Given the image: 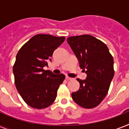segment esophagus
Returning a JSON list of instances; mask_svg holds the SVG:
<instances>
[{
	"label": "esophagus",
	"instance_id": "esophagus-1",
	"mask_svg": "<svg viewBox=\"0 0 129 129\" xmlns=\"http://www.w3.org/2000/svg\"><path fill=\"white\" fill-rule=\"evenodd\" d=\"M66 79L67 80H72V78H70V77H68V76L66 77Z\"/></svg>",
	"mask_w": 129,
	"mask_h": 129
}]
</instances>
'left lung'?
<instances>
[{
  "label": "left lung",
  "instance_id": "8db88e82",
  "mask_svg": "<svg viewBox=\"0 0 129 129\" xmlns=\"http://www.w3.org/2000/svg\"><path fill=\"white\" fill-rule=\"evenodd\" d=\"M68 43L87 74L84 80L77 79L80 88L72 97L79 106L93 108L101 103L108 93L114 75V60L108 47L90 35L70 37Z\"/></svg>",
  "mask_w": 129,
  "mask_h": 129
}]
</instances>
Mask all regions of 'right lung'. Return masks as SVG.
Wrapping results in <instances>:
<instances>
[{
  "label": "right lung",
  "instance_id": "obj_1",
  "mask_svg": "<svg viewBox=\"0 0 129 129\" xmlns=\"http://www.w3.org/2000/svg\"><path fill=\"white\" fill-rule=\"evenodd\" d=\"M65 37L37 34L21 47L13 66L16 88L23 100L37 109L53 103L65 75L45 70L53 53L64 41Z\"/></svg>",
  "mask_w": 129,
  "mask_h": 129
}]
</instances>
